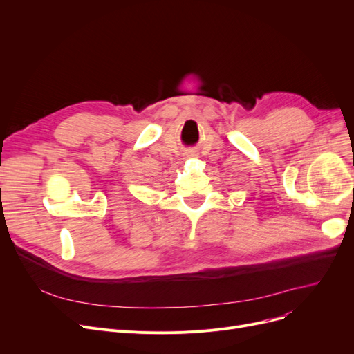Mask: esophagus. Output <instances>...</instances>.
I'll use <instances>...</instances> for the list:
<instances>
[{"label": "esophagus", "instance_id": "1", "mask_svg": "<svg viewBox=\"0 0 354 354\" xmlns=\"http://www.w3.org/2000/svg\"><path fill=\"white\" fill-rule=\"evenodd\" d=\"M196 156H198L196 151H189V152L187 153V158H196Z\"/></svg>", "mask_w": 354, "mask_h": 354}]
</instances>
